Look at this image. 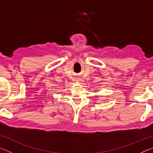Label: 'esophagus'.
I'll return each instance as SVG.
<instances>
[{"instance_id": "esophagus-1", "label": "esophagus", "mask_w": 153, "mask_h": 153, "mask_svg": "<svg viewBox=\"0 0 153 153\" xmlns=\"http://www.w3.org/2000/svg\"><path fill=\"white\" fill-rule=\"evenodd\" d=\"M77 81L79 82H82V81H83V80H82L81 79H77Z\"/></svg>"}]
</instances>
